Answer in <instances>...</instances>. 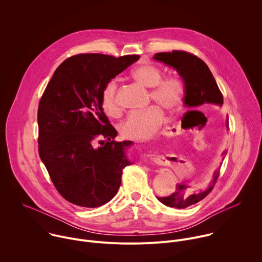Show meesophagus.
<instances>
[{
  "label": "esophagus",
  "mask_w": 262,
  "mask_h": 262,
  "mask_svg": "<svg viewBox=\"0 0 262 262\" xmlns=\"http://www.w3.org/2000/svg\"><path fill=\"white\" fill-rule=\"evenodd\" d=\"M166 132H169V127H166V128L163 130V133H166Z\"/></svg>",
  "instance_id": "1"
}]
</instances>
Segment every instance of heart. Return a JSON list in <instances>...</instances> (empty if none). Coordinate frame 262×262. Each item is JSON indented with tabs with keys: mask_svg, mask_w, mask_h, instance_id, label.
<instances>
[{
	"mask_svg": "<svg viewBox=\"0 0 262 262\" xmlns=\"http://www.w3.org/2000/svg\"><path fill=\"white\" fill-rule=\"evenodd\" d=\"M132 78L141 86L150 88V96L155 102L168 112L176 111L182 102V88L172 78H163L162 70L152 64H142L132 71ZM118 84L116 80L108 81L101 92V105L108 116L115 117L120 113L117 99ZM164 120L161 107L155 105L139 114H130L119 125L122 138L133 141H148L160 129Z\"/></svg>",
	"mask_w": 262,
	"mask_h": 262,
	"instance_id": "obj_1",
	"label": "heart"
}]
</instances>
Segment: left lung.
Listing matches in <instances>:
<instances>
[{
    "mask_svg": "<svg viewBox=\"0 0 262 262\" xmlns=\"http://www.w3.org/2000/svg\"><path fill=\"white\" fill-rule=\"evenodd\" d=\"M154 58L177 70L183 82L184 103L186 106L192 108L206 102L223 104V94L211 71L204 61L196 55L184 51H172V53H158ZM227 127L229 128L228 124ZM223 155H225V151ZM217 177L219 172H215L212 182L203 190H189L188 185L180 184L171 196L158 199L170 207L185 208L191 206L201 201L212 191Z\"/></svg>",
    "mask_w": 262,
    "mask_h": 262,
    "instance_id": "8db88e82",
    "label": "left lung"
}]
</instances>
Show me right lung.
Wrapping results in <instances>:
<instances>
[{"mask_svg":"<svg viewBox=\"0 0 262 262\" xmlns=\"http://www.w3.org/2000/svg\"><path fill=\"white\" fill-rule=\"evenodd\" d=\"M79 54L56 69L38 105V151L60 195L82 207H98L117 194L130 141L117 142V130L104 114V85L138 61ZM104 138V141L100 139ZM101 144L96 146V143Z\"/></svg>","mask_w":262,"mask_h":262,"instance_id":"add662e5","label":"right lung"}]
</instances>
